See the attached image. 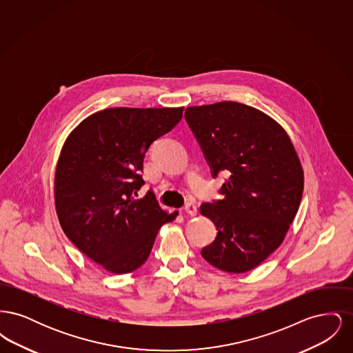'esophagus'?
<instances>
[{"mask_svg": "<svg viewBox=\"0 0 353 353\" xmlns=\"http://www.w3.org/2000/svg\"><path fill=\"white\" fill-rule=\"evenodd\" d=\"M185 212H186L188 214H190V216H196V214H197V206H196V203L188 202V203L185 205Z\"/></svg>", "mask_w": 353, "mask_h": 353, "instance_id": "esophagus-1", "label": "esophagus"}]
</instances>
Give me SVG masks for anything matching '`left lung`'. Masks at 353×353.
<instances>
[{
	"label": "left lung",
	"mask_w": 353,
	"mask_h": 353,
	"mask_svg": "<svg viewBox=\"0 0 353 353\" xmlns=\"http://www.w3.org/2000/svg\"><path fill=\"white\" fill-rule=\"evenodd\" d=\"M185 120L213 177L229 174L223 199L200 208L219 230L202 256L226 272L250 271L281 246L296 216L304 186L301 160L282 125L250 105L188 107Z\"/></svg>",
	"instance_id": "left-lung-1"
}]
</instances>
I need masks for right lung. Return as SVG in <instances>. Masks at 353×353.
<instances>
[{
	"label": "right lung",
	"mask_w": 353,
	"mask_h": 353,
	"mask_svg": "<svg viewBox=\"0 0 353 353\" xmlns=\"http://www.w3.org/2000/svg\"><path fill=\"white\" fill-rule=\"evenodd\" d=\"M179 108H105L68 134L59 154L54 199L68 239L114 274L139 269L160 228L176 219L148 192L140 174L152 143L183 118Z\"/></svg>",
	"instance_id": "obj_1"
}]
</instances>
